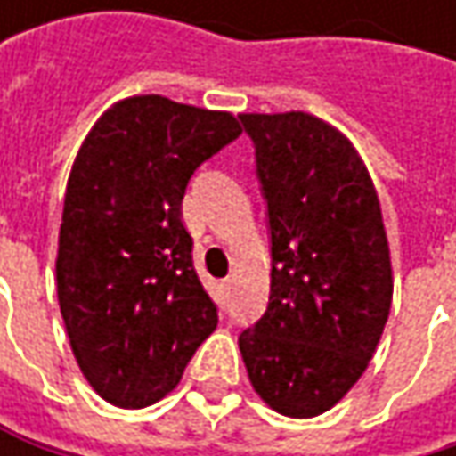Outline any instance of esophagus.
Segmentation results:
<instances>
[{
  "label": "esophagus",
  "instance_id": "obj_1",
  "mask_svg": "<svg viewBox=\"0 0 456 456\" xmlns=\"http://www.w3.org/2000/svg\"><path fill=\"white\" fill-rule=\"evenodd\" d=\"M229 290H232V280H222V285H219V293H222V298H227Z\"/></svg>",
  "mask_w": 456,
  "mask_h": 456
}]
</instances>
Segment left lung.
I'll list each match as a JSON object with an SVG mask.
<instances>
[{"mask_svg": "<svg viewBox=\"0 0 456 456\" xmlns=\"http://www.w3.org/2000/svg\"><path fill=\"white\" fill-rule=\"evenodd\" d=\"M272 240L269 306L237 343L256 394L317 417L367 370L391 312L380 200L354 144L309 113H242Z\"/></svg>", "mask_w": 456, "mask_h": 456, "instance_id": "1", "label": "left lung"}]
</instances>
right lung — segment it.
I'll use <instances>...</instances> for the list:
<instances>
[{
  "label": "right lung",
  "instance_id": "obj_1",
  "mask_svg": "<svg viewBox=\"0 0 456 456\" xmlns=\"http://www.w3.org/2000/svg\"><path fill=\"white\" fill-rule=\"evenodd\" d=\"M240 132L232 113L142 94L116 102L76 155L57 301L84 378L113 407L160 402L216 330L182 198L195 168Z\"/></svg>",
  "mask_w": 456,
  "mask_h": 456
}]
</instances>
